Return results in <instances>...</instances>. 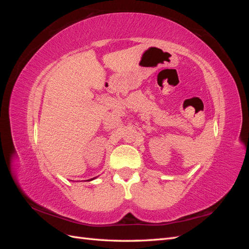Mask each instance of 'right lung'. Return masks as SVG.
<instances>
[{"label":"right lung","mask_w":249,"mask_h":249,"mask_svg":"<svg viewBox=\"0 0 249 249\" xmlns=\"http://www.w3.org/2000/svg\"><path fill=\"white\" fill-rule=\"evenodd\" d=\"M93 178H91V179H93ZM91 179H88V180H91Z\"/></svg>","instance_id":"1"}]
</instances>
